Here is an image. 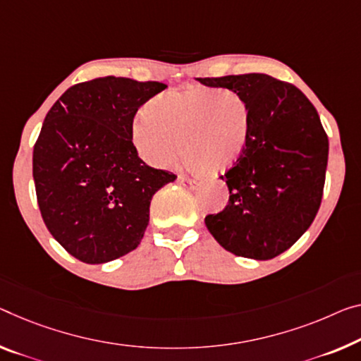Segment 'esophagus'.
Wrapping results in <instances>:
<instances>
[{
	"mask_svg": "<svg viewBox=\"0 0 361 361\" xmlns=\"http://www.w3.org/2000/svg\"><path fill=\"white\" fill-rule=\"evenodd\" d=\"M177 180H179V184H182V185H185V187H195L197 185V180H193L192 177H188V176H184V174H180L179 177H177Z\"/></svg>",
	"mask_w": 361,
	"mask_h": 361,
	"instance_id": "esophagus-1",
	"label": "esophagus"
}]
</instances>
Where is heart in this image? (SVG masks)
I'll use <instances>...</instances> for the list:
<instances>
[{
  "mask_svg": "<svg viewBox=\"0 0 361 361\" xmlns=\"http://www.w3.org/2000/svg\"><path fill=\"white\" fill-rule=\"evenodd\" d=\"M130 132L137 152L154 168H171L182 143L188 168L219 174L245 153L252 108L237 92L192 87L152 99Z\"/></svg>",
  "mask_w": 361,
  "mask_h": 361,
  "instance_id": "obj_1",
  "label": "heart"
}]
</instances>
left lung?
Masks as SVG:
<instances>
[{"label":"left lung","instance_id":"1","mask_svg":"<svg viewBox=\"0 0 361 361\" xmlns=\"http://www.w3.org/2000/svg\"><path fill=\"white\" fill-rule=\"evenodd\" d=\"M197 80L240 93L252 108L245 153L221 176L229 202L204 224L237 257L274 258L312 226L323 198L329 142L318 111L295 85L266 74Z\"/></svg>","mask_w":361,"mask_h":361}]
</instances>
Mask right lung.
<instances>
[{"label": "right lung", "mask_w": 361, "mask_h": 361, "mask_svg": "<svg viewBox=\"0 0 361 361\" xmlns=\"http://www.w3.org/2000/svg\"><path fill=\"white\" fill-rule=\"evenodd\" d=\"M168 87L127 77L72 85L48 111L33 147V180L51 235L80 262L108 263L135 250L149 203L176 180L138 158L132 123Z\"/></svg>", "instance_id": "right-lung-1"}]
</instances>
